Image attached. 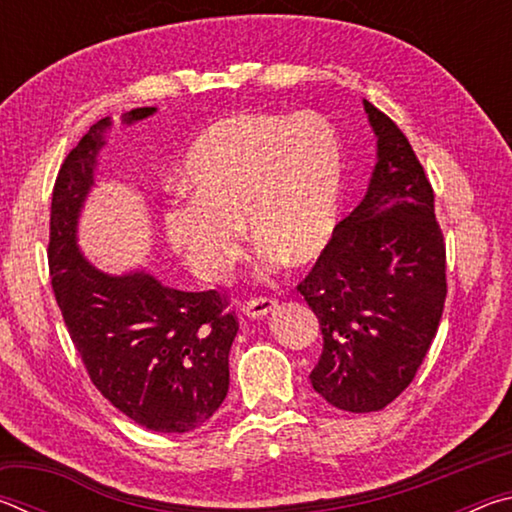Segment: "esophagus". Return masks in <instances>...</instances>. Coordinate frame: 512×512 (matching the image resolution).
Segmentation results:
<instances>
[{"instance_id":"1","label":"esophagus","mask_w":512,"mask_h":512,"mask_svg":"<svg viewBox=\"0 0 512 512\" xmlns=\"http://www.w3.org/2000/svg\"><path fill=\"white\" fill-rule=\"evenodd\" d=\"M277 307V300L275 298H253L246 302L244 311L250 318H264L271 314V311Z\"/></svg>"}]
</instances>
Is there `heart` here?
Here are the masks:
<instances>
[{
    "mask_svg": "<svg viewBox=\"0 0 512 512\" xmlns=\"http://www.w3.org/2000/svg\"><path fill=\"white\" fill-rule=\"evenodd\" d=\"M185 183L162 212L169 248L205 282H221L244 255V223L259 273L309 264L339 228L345 149L318 115H241L216 121L185 158Z\"/></svg>",
    "mask_w": 512,
    "mask_h": 512,
    "instance_id": "obj_1",
    "label": "heart"
}]
</instances>
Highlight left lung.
<instances>
[{
    "instance_id": "left-lung-1",
    "label": "left lung",
    "mask_w": 512,
    "mask_h": 512,
    "mask_svg": "<svg viewBox=\"0 0 512 512\" xmlns=\"http://www.w3.org/2000/svg\"><path fill=\"white\" fill-rule=\"evenodd\" d=\"M377 164L363 201L298 284L323 332L314 391L341 411L384 409L411 384L443 316L445 241L404 133L363 99Z\"/></svg>"
}]
</instances>
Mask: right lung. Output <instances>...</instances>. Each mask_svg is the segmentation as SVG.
Here are the masks:
<instances>
[{"label":"right lung","mask_w":512,"mask_h":512,"mask_svg":"<svg viewBox=\"0 0 512 512\" xmlns=\"http://www.w3.org/2000/svg\"><path fill=\"white\" fill-rule=\"evenodd\" d=\"M155 108L121 115L133 126ZM110 117L69 151L51 194L49 273L67 332L101 395L133 422L187 433L212 418L230 386L228 354L239 323L216 291H178L144 268L112 275L79 246Z\"/></svg>","instance_id":"add662e5"}]
</instances>
